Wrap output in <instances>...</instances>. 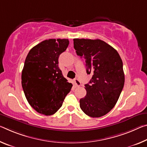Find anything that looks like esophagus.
Instances as JSON below:
<instances>
[{"label":"esophagus","instance_id":"obj_1","mask_svg":"<svg viewBox=\"0 0 147 147\" xmlns=\"http://www.w3.org/2000/svg\"><path fill=\"white\" fill-rule=\"evenodd\" d=\"M74 86H75L76 87H79V86H80V85H81V83L78 79H74Z\"/></svg>","mask_w":147,"mask_h":147}]
</instances>
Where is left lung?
I'll use <instances>...</instances> for the list:
<instances>
[{
    "label": "left lung",
    "instance_id": "8db88e82",
    "mask_svg": "<svg viewBox=\"0 0 147 147\" xmlns=\"http://www.w3.org/2000/svg\"><path fill=\"white\" fill-rule=\"evenodd\" d=\"M73 41L76 54L85 59L86 73L92 75L85 84L86 95L80 99V107L90 117H101L115 107L124 88L122 59L115 48L99 39Z\"/></svg>",
    "mask_w": 147,
    "mask_h": 147
}]
</instances>
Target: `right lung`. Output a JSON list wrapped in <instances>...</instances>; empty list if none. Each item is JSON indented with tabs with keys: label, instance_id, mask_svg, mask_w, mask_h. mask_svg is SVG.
I'll list each match as a JSON object with an SVG mask.
<instances>
[{
	"label": "right lung",
	"instance_id": "right-lung-1",
	"mask_svg": "<svg viewBox=\"0 0 147 147\" xmlns=\"http://www.w3.org/2000/svg\"><path fill=\"white\" fill-rule=\"evenodd\" d=\"M68 39H48L34 46L27 55L22 85L27 101L34 110L52 115L62 106L73 86L58 66L60 54L66 50Z\"/></svg>",
	"mask_w": 147,
	"mask_h": 147
}]
</instances>
